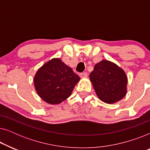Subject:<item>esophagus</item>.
Instances as JSON below:
<instances>
[{"mask_svg":"<svg viewBox=\"0 0 150 150\" xmlns=\"http://www.w3.org/2000/svg\"><path fill=\"white\" fill-rule=\"evenodd\" d=\"M80 77L81 78H86L87 77V72H83V73H81L79 74Z\"/></svg>","mask_w":150,"mask_h":150,"instance_id":"1","label":"esophagus"}]
</instances>
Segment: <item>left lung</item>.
Wrapping results in <instances>:
<instances>
[{
	"label": "left lung",
	"instance_id": "obj_1",
	"mask_svg": "<svg viewBox=\"0 0 150 150\" xmlns=\"http://www.w3.org/2000/svg\"><path fill=\"white\" fill-rule=\"evenodd\" d=\"M89 78L98 98L106 104L116 103L126 95L128 78L124 69L113 62L100 61Z\"/></svg>",
	"mask_w": 150,
	"mask_h": 150
}]
</instances>
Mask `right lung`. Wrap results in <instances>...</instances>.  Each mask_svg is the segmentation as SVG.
<instances>
[{
	"label": "right lung",
	"mask_w": 150,
	"mask_h": 150,
	"mask_svg": "<svg viewBox=\"0 0 150 150\" xmlns=\"http://www.w3.org/2000/svg\"><path fill=\"white\" fill-rule=\"evenodd\" d=\"M37 93L50 104H59L71 96L80 77L60 59L53 58L40 67L34 76Z\"/></svg>",
	"instance_id": "obj_1"
}]
</instances>
